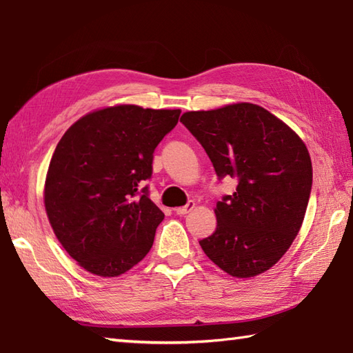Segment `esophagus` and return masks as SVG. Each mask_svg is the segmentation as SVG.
I'll use <instances>...</instances> for the list:
<instances>
[{"mask_svg":"<svg viewBox=\"0 0 353 353\" xmlns=\"http://www.w3.org/2000/svg\"><path fill=\"white\" fill-rule=\"evenodd\" d=\"M194 205H196V203H194V201H189V202L185 203L184 207L175 208V213L179 214V216H184V214H187V213H190V211L194 208Z\"/></svg>","mask_w":353,"mask_h":353,"instance_id":"esophagus-1","label":"esophagus"}]
</instances>
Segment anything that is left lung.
<instances>
[{"label":"left lung","mask_w":353,"mask_h":353,"mask_svg":"<svg viewBox=\"0 0 353 353\" xmlns=\"http://www.w3.org/2000/svg\"><path fill=\"white\" fill-rule=\"evenodd\" d=\"M181 122L205 150L219 178L237 179L216 203V231L199 241L223 272L252 278L275 265L299 232L312 166L296 132L265 108L239 103L187 112Z\"/></svg>","instance_id":"obj_1"}]
</instances>
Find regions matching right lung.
Instances as JSON below:
<instances>
[{"label":"right lung","instance_id":"obj_1","mask_svg":"<svg viewBox=\"0 0 353 353\" xmlns=\"http://www.w3.org/2000/svg\"><path fill=\"white\" fill-rule=\"evenodd\" d=\"M181 110L123 104L70 125L45 179V210L66 252L93 275L119 276L142 261L163 211L145 185L157 145Z\"/></svg>","mask_w":353,"mask_h":353}]
</instances>
